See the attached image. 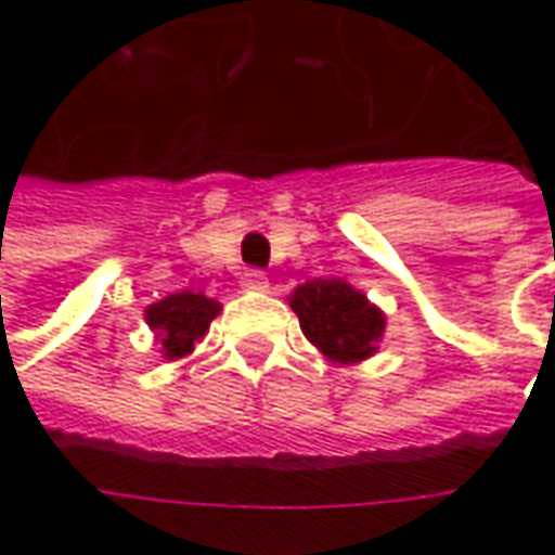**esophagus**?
<instances>
[{
  "label": "esophagus",
  "instance_id": "1",
  "mask_svg": "<svg viewBox=\"0 0 555 555\" xmlns=\"http://www.w3.org/2000/svg\"><path fill=\"white\" fill-rule=\"evenodd\" d=\"M241 279H243V288H246V291H267V273H264V270H246Z\"/></svg>",
  "mask_w": 555,
  "mask_h": 555
}]
</instances>
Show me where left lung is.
<instances>
[{
  "label": "left lung",
  "mask_w": 555,
  "mask_h": 555,
  "mask_svg": "<svg viewBox=\"0 0 555 555\" xmlns=\"http://www.w3.org/2000/svg\"><path fill=\"white\" fill-rule=\"evenodd\" d=\"M306 338L336 362H360L374 353L384 314L341 279H312L291 294Z\"/></svg>",
  "instance_id": "8db88e82"
}]
</instances>
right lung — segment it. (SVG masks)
Instances as JSON below:
<instances>
[{
    "mask_svg": "<svg viewBox=\"0 0 555 555\" xmlns=\"http://www.w3.org/2000/svg\"><path fill=\"white\" fill-rule=\"evenodd\" d=\"M219 314V302L207 300L193 291L169 294L166 300L147 306V326L159 336L163 353L169 360H178L193 350V341L205 336L210 321Z\"/></svg>",
    "mask_w": 555,
    "mask_h": 555,
    "instance_id": "1",
    "label": "right lung"
}]
</instances>
